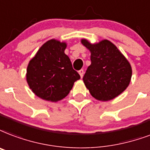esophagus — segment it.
I'll list each match as a JSON object with an SVG mask.
<instances>
[{
    "label": "esophagus",
    "instance_id": "esophagus-1",
    "mask_svg": "<svg viewBox=\"0 0 150 150\" xmlns=\"http://www.w3.org/2000/svg\"><path fill=\"white\" fill-rule=\"evenodd\" d=\"M79 73L80 76H81V78L83 77V75H84V70L83 69H81V70L79 71Z\"/></svg>",
    "mask_w": 150,
    "mask_h": 150
}]
</instances>
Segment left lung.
Here are the masks:
<instances>
[{"instance_id": "8db88e82", "label": "left lung", "mask_w": 150, "mask_h": 150, "mask_svg": "<svg viewBox=\"0 0 150 150\" xmlns=\"http://www.w3.org/2000/svg\"><path fill=\"white\" fill-rule=\"evenodd\" d=\"M81 42L91 53V64L83 79L90 94L97 100L107 101L123 93L132 75L128 60L108 40L96 44L86 39Z\"/></svg>"}]
</instances>
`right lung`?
Returning a JSON list of instances; mask_svg holds the SVG:
<instances>
[{
	"mask_svg": "<svg viewBox=\"0 0 150 150\" xmlns=\"http://www.w3.org/2000/svg\"><path fill=\"white\" fill-rule=\"evenodd\" d=\"M65 42L51 39L40 48L30 60L27 81L33 93L43 100L58 101L69 93L80 79L64 53Z\"/></svg>",
	"mask_w": 150,
	"mask_h": 150,
	"instance_id": "obj_1",
	"label": "right lung"
}]
</instances>
